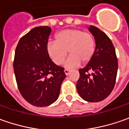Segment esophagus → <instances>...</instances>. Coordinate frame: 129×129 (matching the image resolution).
<instances>
[{
    "instance_id": "esophagus-1",
    "label": "esophagus",
    "mask_w": 129,
    "mask_h": 129,
    "mask_svg": "<svg viewBox=\"0 0 129 129\" xmlns=\"http://www.w3.org/2000/svg\"><path fill=\"white\" fill-rule=\"evenodd\" d=\"M70 70H68V69H65V70H64V73H65L66 75H68L70 74Z\"/></svg>"
}]
</instances>
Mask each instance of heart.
Listing matches in <instances>:
<instances>
[{
    "label": "heart",
    "mask_w": 129,
    "mask_h": 129,
    "mask_svg": "<svg viewBox=\"0 0 129 129\" xmlns=\"http://www.w3.org/2000/svg\"><path fill=\"white\" fill-rule=\"evenodd\" d=\"M54 39L55 43L47 44V51L49 57L57 65L64 62L67 52L71 56L65 63L67 67H77L80 62L87 64L94 56L95 42L90 32L77 28L64 29L57 33Z\"/></svg>",
    "instance_id": "1"
}]
</instances>
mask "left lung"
I'll list each match as a JSON object with an SVG mask.
<instances>
[{"instance_id":"8db88e82","label":"left lung","mask_w":129,"mask_h":129,"mask_svg":"<svg viewBox=\"0 0 129 129\" xmlns=\"http://www.w3.org/2000/svg\"><path fill=\"white\" fill-rule=\"evenodd\" d=\"M88 30L95 39V50L92 59L79 70L76 87L83 100L95 103L106 98L113 90L118 61L114 46L106 34L93 26H90Z\"/></svg>"}]
</instances>
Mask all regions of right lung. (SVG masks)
<instances>
[{
  "instance_id": "right-lung-1",
  "label": "right lung",
  "mask_w": 129,
  "mask_h": 129,
  "mask_svg": "<svg viewBox=\"0 0 129 129\" xmlns=\"http://www.w3.org/2000/svg\"><path fill=\"white\" fill-rule=\"evenodd\" d=\"M51 31L49 26L34 28L21 38L15 51L13 70L18 90L34 106H48L56 101L66 77L64 68L47 54Z\"/></svg>"
}]
</instances>
